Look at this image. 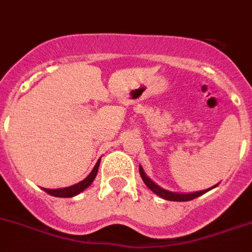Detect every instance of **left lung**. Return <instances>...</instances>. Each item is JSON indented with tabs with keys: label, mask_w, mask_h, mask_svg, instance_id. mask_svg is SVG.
<instances>
[{
	"label": "left lung",
	"mask_w": 252,
	"mask_h": 252,
	"mask_svg": "<svg viewBox=\"0 0 252 252\" xmlns=\"http://www.w3.org/2000/svg\"><path fill=\"white\" fill-rule=\"evenodd\" d=\"M139 174H141V178L142 180H143V183L146 184L148 187V189L152 190L156 195L161 196L162 199H166V200H171V202H188V200H192V199L198 198V196L203 195V194H205L207 191H209V190L214 189L216 187H218V183L217 185H214V187L209 188V189H205V190H200V191H194V192H175V191H170V190H166L163 189V188H161L159 185H157L155 181L151 180L150 178H148L147 175H146V172H144L143 167H142L141 165H139Z\"/></svg>",
	"instance_id": "left-lung-1"
}]
</instances>
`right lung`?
Returning <instances> with one entry per match:
<instances>
[{"label": "right lung", "mask_w": 252, "mask_h": 252, "mask_svg": "<svg viewBox=\"0 0 252 252\" xmlns=\"http://www.w3.org/2000/svg\"><path fill=\"white\" fill-rule=\"evenodd\" d=\"M99 165H100V159L96 162V165L94 166L93 168V171L90 172L89 176H87L86 179H84V180L80 181V183L74 184V185H72V187L61 188V189H45V188H43V190H44L45 192H48L49 195L57 196V198H72V196H76L77 194L84 191L85 189H87V188L93 184V181L95 180L96 178V175H97Z\"/></svg>", "instance_id": "obj_1"}]
</instances>
